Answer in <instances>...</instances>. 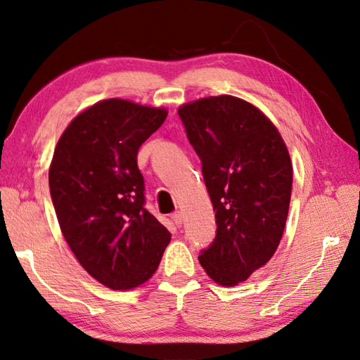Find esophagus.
I'll use <instances>...</instances> for the list:
<instances>
[{
  "instance_id": "1",
  "label": "esophagus",
  "mask_w": 360,
  "mask_h": 360,
  "mask_svg": "<svg viewBox=\"0 0 360 360\" xmlns=\"http://www.w3.org/2000/svg\"><path fill=\"white\" fill-rule=\"evenodd\" d=\"M171 219L174 221L175 226L180 227V226H181V222H183V214H181L180 212H175V213L171 216Z\"/></svg>"
}]
</instances>
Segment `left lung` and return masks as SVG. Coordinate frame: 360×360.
<instances>
[{
	"label": "left lung",
	"instance_id": "obj_1",
	"mask_svg": "<svg viewBox=\"0 0 360 360\" xmlns=\"http://www.w3.org/2000/svg\"><path fill=\"white\" fill-rule=\"evenodd\" d=\"M179 116L218 226L199 262L216 283L232 287L268 263L281 243L293 183L287 146L260 110L232 96L183 105Z\"/></svg>",
	"mask_w": 360,
	"mask_h": 360
}]
</instances>
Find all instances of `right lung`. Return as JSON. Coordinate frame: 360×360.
Segmentation results:
<instances>
[{
  "mask_svg": "<svg viewBox=\"0 0 360 360\" xmlns=\"http://www.w3.org/2000/svg\"><path fill=\"white\" fill-rule=\"evenodd\" d=\"M161 108L98 101L75 117L54 148L50 194L65 241L87 273L112 290L152 277L171 241L148 213L138 150L166 120Z\"/></svg>",
  "mask_w": 360,
  "mask_h": 360,
  "instance_id": "1",
  "label": "right lung"
}]
</instances>
